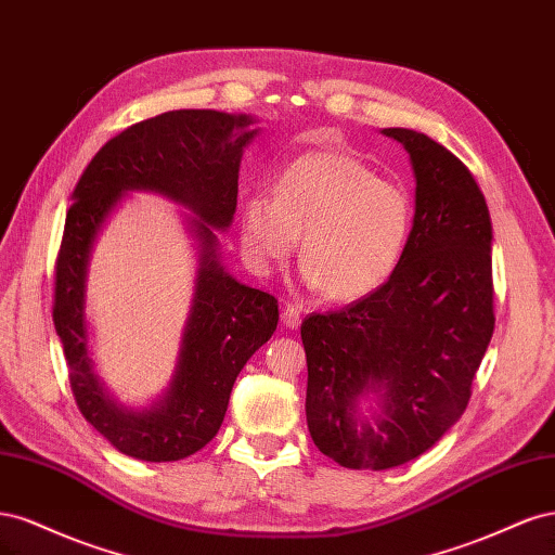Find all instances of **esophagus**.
<instances>
[{"instance_id":"34e87169","label":"esophagus","mask_w":555,"mask_h":555,"mask_svg":"<svg viewBox=\"0 0 555 555\" xmlns=\"http://www.w3.org/2000/svg\"><path fill=\"white\" fill-rule=\"evenodd\" d=\"M282 322H284V326L292 328V331L298 328V326H300V308L294 306V304L284 306V310H282Z\"/></svg>"}]
</instances>
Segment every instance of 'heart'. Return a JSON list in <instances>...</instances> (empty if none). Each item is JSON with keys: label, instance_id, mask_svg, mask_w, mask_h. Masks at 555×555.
Here are the masks:
<instances>
[{"label": "heart", "instance_id": "heart-1", "mask_svg": "<svg viewBox=\"0 0 555 555\" xmlns=\"http://www.w3.org/2000/svg\"><path fill=\"white\" fill-rule=\"evenodd\" d=\"M414 224L412 196L343 153H312L282 171L275 196L257 192L243 210L241 243L257 273L287 261L304 236L300 278L333 300H357L391 278Z\"/></svg>", "mask_w": 555, "mask_h": 555}]
</instances>
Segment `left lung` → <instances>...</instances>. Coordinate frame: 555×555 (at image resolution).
Segmentation results:
<instances>
[{"mask_svg": "<svg viewBox=\"0 0 555 555\" xmlns=\"http://www.w3.org/2000/svg\"><path fill=\"white\" fill-rule=\"evenodd\" d=\"M382 133L408 150L416 180L405 255L379 289L300 326L308 430L351 469H389L438 442L467 408L495 326L493 227L479 184L426 133ZM367 395L378 410L363 417Z\"/></svg>", "mask_w": 555, "mask_h": 555, "instance_id": "8db88e82", "label": "left lung"}]
</instances>
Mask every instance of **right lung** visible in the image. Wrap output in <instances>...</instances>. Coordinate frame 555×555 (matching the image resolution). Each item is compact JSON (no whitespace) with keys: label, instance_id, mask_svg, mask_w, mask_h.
<instances>
[{"label":"right lung","instance_id":"add662e5","mask_svg":"<svg viewBox=\"0 0 555 555\" xmlns=\"http://www.w3.org/2000/svg\"><path fill=\"white\" fill-rule=\"evenodd\" d=\"M249 115L169 111L111 139L82 171L66 212L55 266L53 322L80 414L131 459L166 463L204 449L220 430L243 365L278 328V298L233 280L217 255L215 231L236 212L238 169L257 137ZM127 191H157L196 215L199 247L193 308L179 363L164 397L145 411L120 406L93 373L87 349L85 282L91 247Z\"/></svg>","mask_w":555,"mask_h":555}]
</instances>
